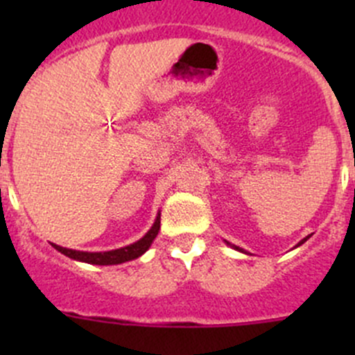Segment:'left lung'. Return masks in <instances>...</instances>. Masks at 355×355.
<instances>
[{
    "instance_id": "obj_1",
    "label": "left lung",
    "mask_w": 355,
    "mask_h": 355,
    "mask_svg": "<svg viewBox=\"0 0 355 355\" xmlns=\"http://www.w3.org/2000/svg\"><path fill=\"white\" fill-rule=\"evenodd\" d=\"M309 237H311V235H307V237H304V239H302V241H300V242H299V244H297L295 247L302 245V244H304V242H306V241H307V239H309ZM225 242H227V241H225ZM227 245H230V247H232V249L239 250V252H244V254H249V252H247V250H244V249H242V247H239V245H234V244H230V242H227Z\"/></svg>"
}]
</instances>
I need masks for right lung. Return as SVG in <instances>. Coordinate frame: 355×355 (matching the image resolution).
Instances as JSON below:
<instances>
[{
    "label": "right lung",
    "instance_id": "1",
    "mask_svg": "<svg viewBox=\"0 0 355 355\" xmlns=\"http://www.w3.org/2000/svg\"><path fill=\"white\" fill-rule=\"evenodd\" d=\"M159 223H161V213H157L155 223L149 228L148 234L142 239H139L137 242L130 245L120 247V249L106 250V252H85V250H75V249H67V247L51 244L58 252L65 254L67 257L75 261H80V263H89V264H99V266H110V264H121L127 263V261L137 259L141 257L146 250L149 249L153 244V241L156 239L157 232H159Z\"/></svg>",
    "mask_w": 355,
    "mask_h": 355
}]
</instances>
